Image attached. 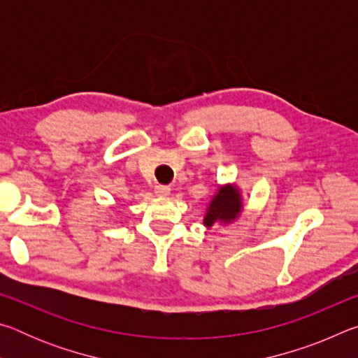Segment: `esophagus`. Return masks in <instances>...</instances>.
Returning <instances> with one entry per match:
<instances>
[{"label": "esophagus", "instance_id": "1", "mask_svg": "<svg viewBox=\"0 0 358 358\" xmlns=\"http://www.w3.org/2000/svg\"><path fill=\"white\" fill-rule=\"evenodd\" d=\"M155 194H156V196H159V197H167V196H171V187L157 185L155 187Z\"/></svg>", "mask_w": 358, "mask_h": 358}]
</instances>
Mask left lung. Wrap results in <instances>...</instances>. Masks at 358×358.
<instances>
[{"mask_svg": "<svg viewBox=\"0 0 358 358\" xmlns=\"http://www.w3.org/2000/svg\"><path fill=\"white\" fill-rule=\"evenodd\" d=\"M243 192L240 186L237 183L220 185L205 208L203 226L211 229L215 224H220V226L232 224L243 213Z\"/></svg>", "mask_w": 358, "mask_h": 358, "instance_id": "left-lung-1", "label": "left lung"}]
</instances>
